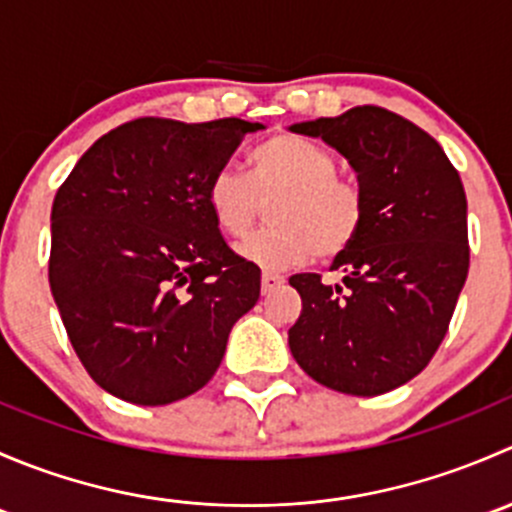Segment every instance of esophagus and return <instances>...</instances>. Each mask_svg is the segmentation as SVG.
I'll use <instances>...</instances> for the list:
<instances>
[{"label":"esophagus","mask_w":512,"mask_h":512,"mask_svg":"<svg viewBox=\"0 0 512 512\" xmlns=\"http://www.w3.org/2000/svg\"><path fill=\"white\" fill-rule=\"evenodd\" d=\"M282 282H285V277L282 275H275V272H262V294L275 292Z\"/></svg>","instance_id":"esophagus-1"}]
</instances>
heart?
<instances>
[{
  "instance_id": "heart-1",
  "label": "heart",
  "mask_w": 512,
  "mask_h": 512,
  "mask_svg": "<svg viewBox=\"0 0 512 512\" xmlns=\"http://www.w3.org/2000/svg\"><path fill=\"white\" fill-rule=\"evenodd\" d=\"M208 208L225 235L240 237L272 200L270 227L252 232L237 255L262 270H287L317 255L322 260L352 247L364 225L359 185L337 175V160L319 143L280 133L250 153V173L220 168L208 183Z\"/></svg>"
}]
</instances>
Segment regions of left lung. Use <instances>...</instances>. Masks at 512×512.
Wrapping results in <instances>:
<instances>
[{"label":"left lung","mask_w":512,"mask_h":512,"mask_svg":"<svg viewBox=\"0 0 512 512\" xmlns=\"http://www.w3.org/2000/svg\"><path fill=\"white\" fill-rule=\"evenodd\" d=\"M322 138L354 168L364 225L334 257L339 285L289 277L302 314L289 329L297 364L327 389L379 396L426 369L468 277L466 190L443 148L379 106L289 126Z\"/></svg>","instance_id":"left-lung-1"}]
</instances>
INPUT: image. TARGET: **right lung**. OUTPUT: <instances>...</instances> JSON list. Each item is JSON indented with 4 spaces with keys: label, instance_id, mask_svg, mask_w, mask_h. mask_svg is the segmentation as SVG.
I'll list each match as a JSON object with an SVG mask.
<instances>
[{
    "label": "right lung",
    "instance_id": "obj_1",
    "mask_svg": "<svg viewBox=\"0 0 512 512\" xmlns=\"http://www.w3.org/2000/svg\"><path fill=\"white\" fill-rule=\"evenodd\" d=\"M262 123L136 118L101 136L56 190L49 285L91 379L138 406L203 389L260 267L227 247L208 183Z\"/></svg>",
    "mask_w": 512,
    "mask_h": 512
}]
</instances>
